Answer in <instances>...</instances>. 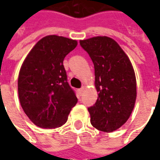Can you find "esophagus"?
<instances>
[{"instance_id":"obj_1","label":"esophagus","mask_w":160,"mask_h":160,"mask_svg":"<svg viewBox=\"0 0 160 160\" xmlns=\"http://www.w3.org/2000/svg\"><path fill=\"white\" fill-rule=\"evenodd\" d=\"M83 91H84V87H82V88H80V89L78 90V92H79V93H80V94H82V93H83Z\"/></svg>"}]
</instances>
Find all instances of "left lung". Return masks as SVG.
Listing matches in <instances>:
<instances>
[{
  "mask_svg": "<svg viewBox=\"0 0 160 160\" xmlns=\"http://www.w3.org/2000/svg\"><path fill=\"white\" fill-rule=\"evenodd\" d=\"M94 65L98 99L88 108L91 124L106 132L120 128L132 114L136 101V78L123 49L108 36L80 41Z\"/></svg>",
  "mask_w": 160,
  "mask_h": 160,
  "instance_id": "obj_1",
  "label": "left lung"
}]
</instances>
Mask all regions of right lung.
Instances as JSON below:
<instances>
[{"label": "right lung", "instance_id": "right-lung-1", "mask_svg": "<svg viewBox=\"0 0 160 160\" xmlns=\"http://www.w3.org/2000/svg\"><path fill=\"white\" fill-rule=\"evenodd\" d=\"M77 45V40L47 35L35 43L23 61L18 80V98L24 112L35 126H63L77 104L63 66L64 58Z\"/></svg>", "mask_w": 160, "mask_h": 160}]
</instances>
